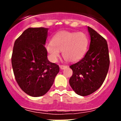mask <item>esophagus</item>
I'll list each match as a JSON object with an SVG mask.
<instances>
[{
  "instance_id": "obj_1",
  "label": "esophagus",
  "mask_w": 121,
  "mask_h": 121,
  "mask_svg": "<svg viewBox=\"0 0 121 121\" xmlns=\"http://www.w3.org/2000/svg\"><path fill=\"white\" fill-rule=\"evenodd\" d=\"M67 67V65H60V68L61 69H64V68H65Z\"/></svg>"
}]
</instances>
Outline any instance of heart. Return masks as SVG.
Returning <instances> with one entry per match:
<instances>
[{
    "mask_svg": "<svg viewBox=\"0 0 121 121\" xmlns=\"http://www.w3.org/2000/svg\"><path fill=\"white\" fill-rule=\"evenodd\" d=\"M88 45V37L84 33L62 31L54 36L47 50L53 61L57 59L60 52H62L65 60L75 62L84 57Z\"/></svg>",
    "mask_w": 121,
    "mask_h": 121,
    "instance_id": "1",
    "label": "heart"
}]
</instances>
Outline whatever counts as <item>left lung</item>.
<instances>
[{"label":"left lung","mask_w":121,"mask_h":121,"mask_svg":"<svg viewBox=\"0 0 121 121\" xmlns=\"http://www.w3.org/2000/svg\"><path fill=\"white\" fill-rule=\"evenodd\" d=\"M91 37L90 48L84 57L69 67L73 75L69 83L76 94L87 96L97 91L105 81L109 67L108 44L105 39L88 27Z\"/></svg>","instance_id":"8db88e82"}]
</instances>
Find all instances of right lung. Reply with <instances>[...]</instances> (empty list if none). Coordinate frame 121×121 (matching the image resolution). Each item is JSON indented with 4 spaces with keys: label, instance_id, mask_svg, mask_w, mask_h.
<instances>
[{
    "label": "right lung",
    "instance_id": "right-lung-1",
    "mask_svg": "<svg viewBox=\"0 0 121 121\" xmlns=\"http://www.w3.org/2000/svg\"><path fill=\"white\" fill-rule=\"evenodd\" d=\"M48 29L29 28L16 40L12 55L14 77L20 88L31 97L46 94L60 71L47 59L44 44Z\"/></svg>",
    "mask_w": 121,
    "mask_h": 121
}]
</instances>
